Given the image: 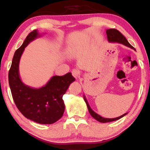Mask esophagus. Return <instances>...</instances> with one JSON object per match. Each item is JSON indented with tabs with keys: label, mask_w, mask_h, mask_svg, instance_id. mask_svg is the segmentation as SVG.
I'll use <instances>...</instances> for the list:
<instances>
[{
	"label": "esophagus",
	"mask_w": 150,
	"mask_h": 150,
	"mask_svg": "<svg viewBox=\"0 0 150 150\" xmlns=\"http://www.w3.org/2000/svg\"><path fill=\"white\" fill-rule=\"evenodd\" d=\"M72 75L75 78L77 79V77H79L80 75V71L78 69H74L72 70Z\"/></svg>",
	"instance_id": "obj_1"
}]
</instances>
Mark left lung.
<instances>
[{"label":"left lung","mask_w":150,"mask_h":150,"mask_svg":"<svg viewBox=\"0 0 150 150\" xmlns=\"http://www.w3.org/2000/svg\"><path fill=\"white\" fill-rule=\"evenodd\" d=\"M106 35H107V40L109 42L111 43H118V44H122L126 46L130 47L132 49H133L134 50H136L135 48H134L133 46L130 44V43L128 42V40H126V38L124 35L121 34V33L118 31V30H116V29H108L106 30ZM83 98H84V100L85 101L86 104H87V108L88 112H89L90 115L92 116V117L95 119L98 122L102 123H106V122H112V121H115L117 120L118 119H120L121 118H122L123 116L126 115L127 113L124 114L120 116H118V117H116L115 118H103L102 116H100L99 115H98L97 113H96L95 111L93 110V109L91 108L90 105H88V103L86 98L85 95H83Z\"/></svg>","instance_id":"left-lung-1"}]
</instances>
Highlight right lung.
I'll list each match as a JSON object with an SVG mask.
<instances>
[{
	"label": "right lung",
	"mask_w": 150,
	"mask_h": 150,
	"mask_svg": "<svg viewBox=\"0 0 150 150\" xmlns=\"http://www.w3.org/2000/svg\"><path fill=\"white\" fill-rule=\"evenodd\" d=\"M41 36L38 30H33L15 52L8 73V82L15 105L25 117L38 124H52L62 117L65 110L63 96L75 79L71 73L53 76L40 88L30 87L22 82L19 73L20 58L25 47Z\"/></svg>",
	"instance_id": "1"
}]
</instances>
